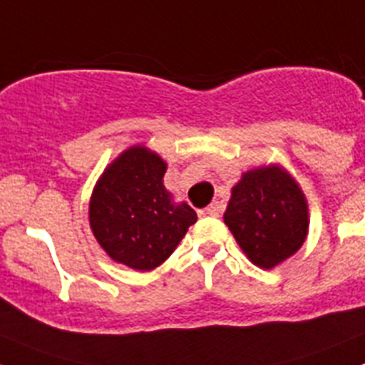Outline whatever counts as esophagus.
<instances>
[{
	"label": "esophagus",
	"instance_id": "obj_1",
	"mask_svg": "<svg viewBox=\"0 0 365 365\" xmlns=\"http://www.w3.org/2000/svg\"><path fill=\"white\" fill-rule=\"evenodd\" d=\"M219 214H221V206L219 205H210L202 208V210H199L201 217H219Z\"/></svg>",
	"mask_w": 365,
	"mask_h": 365
}]
</instances>
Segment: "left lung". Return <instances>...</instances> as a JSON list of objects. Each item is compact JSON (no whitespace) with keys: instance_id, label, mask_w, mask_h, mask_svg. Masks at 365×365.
Segmentation results:
<instances>
[{"instance_id":"1","label":"left lung","mask_w":365,"mask_h":365,"mask_svg":"<svg viewBox=\"0 0 365 365\" xmlns=\"http://www.w3.org/2000/svg\"><path fill=\"white\" fill-rule=\"evenodd\" d=\"M307 202L285 170L259 168L232 188L225 222L248 259L272 269L298 250L309 228Z\"/></svg>"}]
</instances>
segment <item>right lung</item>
<instances>
[{
    "label": "right lung",
    "mask_w": 365,
    "mask_h": 365,
    "mask_svg": "<svg viewBox=\"0 0 365 365\" xmlns=\"http://www.w3.org/2000/svg\"><path fill=\"white\" fill-rule=\"evenodd\" d=\"M166 164L135 146L100 177L89 205L93 234L109 257L137 270H153L170 257L197 214L173 205L163 185Z\"/></svg>",
    "instance_id": "right-lung-1"
}]
</instances>
